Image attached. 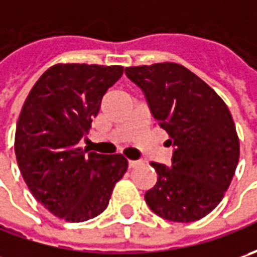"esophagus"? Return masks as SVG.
Here are the masks:
<instances>
[{
	"mask_svg": "<svg viewBox=\"0 0 257 257\" xmlns=\"http://www.w3.org/2000/svg\"><path fill=\"white\" fill-rule=\"evenodd\" d=\"M139 164H140L139 160H128V167H130V169H133V167L139 166Z\"/></svg>",
	"mask_w": 257,
	"mask_h": 257,
	"instance_id": "1",
	"label": "esophagus"
}]
</instances>
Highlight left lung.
<instances>
[{"mask_svg":"<svg viewBox=\"0 0 257 257\" xmlns=\"http://www.w3.org/2000/svg\"><path fill=\"white\" fill-rule=\"evenodd\" d=\"M149 108L169 134L172 166L152 163L157 182L144 199L170 222L200 220L220 203L239 163V137L222 98L197 75L174 63L127 67Z\"/></svg>","mask_w":257,"mask_h":257,"instance_id":"8db88e82","label":"left lung"}]
</instances>
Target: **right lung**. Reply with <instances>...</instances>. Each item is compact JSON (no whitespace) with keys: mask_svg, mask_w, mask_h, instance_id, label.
<instances>
[{"mask_svg":"<svg viewBox=\"0 0 257 257\" xmlns=\"http://www.w3.org/2000/svg\"><path fill=\"white\" fill-rule=\"evenodd\" d=\"M121 65L57 64L38 78L15 130V157L35 199L67 222H85L105 210L127 170L121 154L78 147Z\"/></svg>","mask_w":257,"mask_h":257,"instance_id":"right-lung-1","label":"right lung"}]
</instances>
